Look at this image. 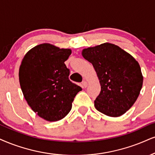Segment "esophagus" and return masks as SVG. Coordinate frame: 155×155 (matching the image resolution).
Returning a JSON list of instances; mask_svg holds the SVG:
<instances>
[{
    "label": "esophagus",
    "mask_w": 155,
    "mask_h": 155,
    "mask_svg": "<svg viewBox=\"0 0 155 155\" xmlns=\"http://www.w3.org/2000/svg\"><path fill=\"white\" fill-rule=\"evenodd\" d=\"M82 84H83L84 87H86L87 86V85H88V84H87V83L85 81H83V83H82Z\"/></svg>",
    "instance_id": "obj_1"
}]
</instances>
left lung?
<instances>
[{"label":"left lung","instance_id":"1","mask_svg":"<svg viewBox=\"0 0 155 155\" xmlns=\"http://www.w3.org/2000/svg\"><path fill=\"white\" fill-rule=\"evenodd\" d=\"M82 55L92 63L101 84L95 108L110 117L123 115L136 102L142 87L139 62L118 46L108 42L83 49Z\"/></svg>","mask_w":155,"mask_h":155}]
</instances>
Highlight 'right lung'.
Wrapping results in <instances>:
<instances>
[{
    "label": "right lung",
    "mask_w": 155,
    "mask_h": 155,
    "mask_svg": "<svg viewBox=\"0 0 155 155\" xmlns=\"http://www.w3.org/2000/svg\"><path fill=\"white\" fill-rule=\"evenodd\" d=\"M71 53L70 49L44 43L30 49L21 61L18 78L23 95L32 110L46 121L65 117L82 91L68 78L64 62Z\"/></svg>",
    "instance_id": "right-lung-1"
}]
</instances>
